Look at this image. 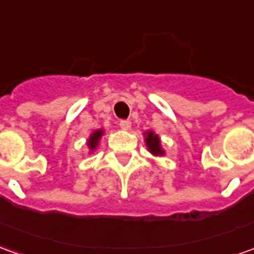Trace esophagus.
Here are the masks:
<instances>
[{
	"label": "esophagus",
	"instance_id": "1",
	"mask_svg": "<svg viewBox=\"0 0 254 254\" xmlns=\"http://www.w3.org/2000/svg\"><path fill=\"white\" fill-rule=\"evenodd\" d=\"M130 127H132V122L130 121H125V120H124V121H120V127H121L122 130H129V129H130Z\"/></svg>",
	"mask_w": 254,
	"mask_h": 254
}]
</instances>
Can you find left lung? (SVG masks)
Segmentation results:
<instances>
[{
  "label": "left lung",
  "mask_w": 254,
  "mask_h": 254,
  "mask_svg": "<svg viewBox=\"0 0 254 254\" xmlns=\"http://www.w3.org/2000/svg\"><path fill=\"white\" fill-rule=\"evenodd\" d=\"M144 141L147 150L151 152L154 157H164L165 150L161 145V137L154 130H145Z\"/></svg>",
  "instance_id": "left-lung-1"
}]
</instances>
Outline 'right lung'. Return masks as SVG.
<instances>
[{
    "instance_id": "add662e5",
    "label": "right lung",
    "mask_w": 254,
    "mask_h": 254,
    "mask_svg": "<svg viewBox=\"0 0 254 254\" xmlns=\"http://www.w3.org/2000/svg\"><path fill=\"white\" fill-rule=\"evenodd\" d=\"M103 134H104V129H96V130H93V132L90 133V136L86 140V145L89 148V154L95 152V150L99 147V141L102 139Z\"/></svg>"
}]
</instances>
